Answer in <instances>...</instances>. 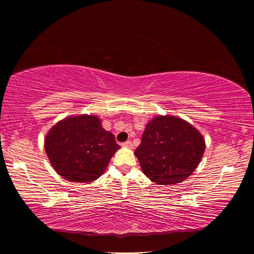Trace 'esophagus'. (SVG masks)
I'll list each match as a JSON object with an SVG mask.
<instances>
[{"label":"esophagus","instance_id":"1","mask_svg":"<svg viewBox=\"0 0 254 254\" xmlns=\"http://www.w3.org/2000/svg\"><path fill=\"white\" fill-rule=\"evenodd\" d=\"M122 146H123V147H127V148H132V147H133V145H132L131 141H127V142H125V143H123Z\"/></svg>","mask_w":254,"mask_h":254}]
</instances>
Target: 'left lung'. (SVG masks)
<instances>
[{
  "label": "left lung",
  "mask_w": 254,
  "mask_h": 254,
  "mask_svg": "<svg viewBox=\"0 0 254 254\" xmlns=\"http://www.w3.org/2000/svg\"><path fill=\"white\" fill-rule=\"evenodd\" d=\"M204 149L203 135L189 122L175 115H158L146 125L134 155L147 178L170 186L195 172Z\"/></svg>",
  "instance_id": "1"
}]
</instances>
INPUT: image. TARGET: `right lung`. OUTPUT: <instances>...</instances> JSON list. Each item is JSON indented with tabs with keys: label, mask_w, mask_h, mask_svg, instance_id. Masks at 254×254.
<instances>
[{
	"label": "right lung",
	"mask_w": 254,
	"mask_h": 254,
	"mask_svg": "<svg viewBox=\"0 0 254 254\" xmlns=\"http://www.w3.org/2000/svg\"><path fill=\"white\" fill-rule=\"evenodd\" d=\"M121 147L94 114L66 117L45 135L44 149L55 172L70 182L89 183L101 177Z\"/></svg>",
	"instance_id": "obj_1"
}]
</instances>
